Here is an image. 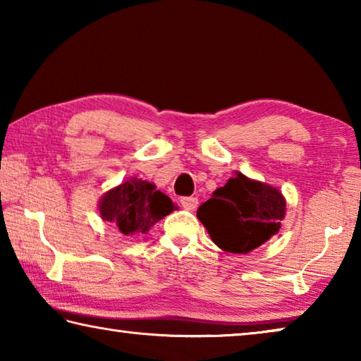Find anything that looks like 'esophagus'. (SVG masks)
<instances>
[{
	"label": "esophagus",
	"instance_id": "1",
	"mask_svg": "<svg viewBox=\"0 0 361 361\" xmlns=\"http://www.w3.org/2000/svg\"><path fill=\"white\" fill-rule=\"evenodd\" d=\"M180 202H181L183 209L192 212V210H195V207H197L199 200H197V197H183Z\"/></svg>",
	"mask_w": 361,
	"mask_h": 361
}]
</instances>
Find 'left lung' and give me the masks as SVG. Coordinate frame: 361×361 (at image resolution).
<instances>
[{"mask_svg": "<svg viewBox=\"0 0 361 361\" xmlns=\"http://www.w3.org/2000/svg\"><path fill=\"white\" fill-rule=\"evenodd\" d=\"M286 213L279 188L248 178L240 172L197 209V218L216 247L247 255L276 235Z\"/></svg>", "mask_w": 361, "mask_h": 361, "instance_id": "8db88e82", "label": "left lung"}]
</instances>
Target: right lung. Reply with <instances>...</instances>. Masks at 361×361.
<instances>
[{
  "label": "right lung",
  "instance_id": "right-lung-1",
  "mask_svg": "<svg viewBox=\"0 0 361 361\" xmlns=\"http://www.w3.org/2000/svg\"><path fill=\"white\" fill-rule=\"evenodd\" d=\"M176 210L172 199L156 185L137 176L122 181L102 195L99 212L103 221L113 223L124 235L148 234L164 216Z\"/></svg>",
  "mask_w": 361,
  "mask_h": 361
}]
</instances>
